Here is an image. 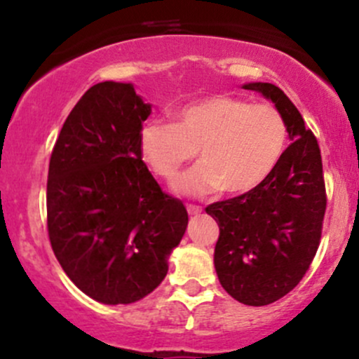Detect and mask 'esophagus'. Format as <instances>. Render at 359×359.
Segmentation results:
<instances>
[{
    "label": "esophagus",
    "mask_w": 359,
    "mask_h": 359,
    "mask_svg": "<svg viewBox=\"0 0 359 359\" xmlns=\"http://www.w3.org/2000/svg\"><path fill=\"white\" fill-rule=\"evenodd\" d=\"M187 213H189L191 217L200 215V213H201V206H198V205H187Z\"/></svg>",
    "instance_id": "esophagus-1"
}]
</instances>
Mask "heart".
Here are the masks:
<instances>
[{
    "instance_id": "b5f03b06",
    "label": "heart",
    "mask_w": 359,
    "mask_h": 359,
    "mask_svg": "<svg viewBox=\"0 0 359 359\" xmlns=\"http://www.w3.org/2000/svg\"><path fill=\"white\" fill-rule=\"evenodd\" d=\"M288 146L283 114L269 104L215 95L177 112V123L147 121L140 130V154L156 175L173 180L196 154L201 161L173 184L182 196L203 198L255 189L276 170Z\"/></svg>"
}]
</instances>
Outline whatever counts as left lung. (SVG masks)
Segmentation results:
<instances>
[{
	"mask_svg": "<svg viewBox=\"0 0 359 359\" xmlns=\"http://www.w3.org/2000/svg\"><path fill=\"white\" fill-rule=\"evenodd\" d=\"M241 88L274 104L292 144L260 186L205 210L220 229L213 264L224 290L247 306H267L299 285L316 255L327 208L323 165L316 137L283 90L262 81Z\"/></svg>",
	"mask_w": 359,
	"mask_h": 359,
	"instance_id": "8db88e82",
	"label": "left lung"
}]
</instances>
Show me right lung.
Here are the masks:
<instances>
[{
    "mask_svg": "<svg viewBox=\"0 0 359 359\" xmlns=\"http://www.w3.org/2000/svg\"><path fill=\"white\" fill-rule=\"evenodd\" d=\"M149 114L132 83H97L67 116L50 158L53 253L79 290L109 306L137 302L165 280L189 222L142 161Z\"/></svg>",
    "mask_w": 359,
    "mask_h": 359,
    "instance_id": "add662e5",
    "label": "right lung"
}]
</instances>
